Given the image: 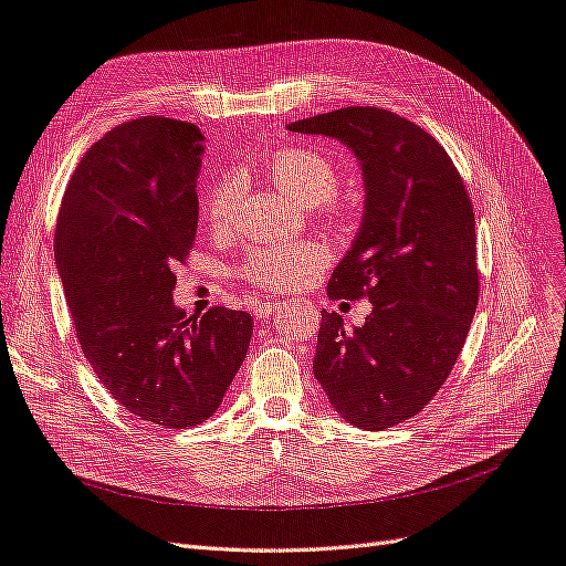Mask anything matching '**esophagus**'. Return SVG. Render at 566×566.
I'll return each mask as SVG.
<instances>
[{
  "instance_id": "34e87169",
  "label": "esophagus",
  "mask_w": 566,
  "mask_h": 566,
  "mask_svg": "<svg viewBox=\"0 0 566 566\" xmlns=\"http://www.w3.org/2000/svg\"><path fill=\"white\" fill-rule=\"evenodd\" d=\"M279 310H285V302H264V304H260V310H256V316L260 318H269V314H273V312H279Z\"/></svg>"
}]
</instances>
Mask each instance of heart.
Masks as SVG:
<instances>
[{
    "instance_id": "b5f03b06",
    "label": "heart",
    "mask_w": 566,
    "mask_h": 566,
    "mask_svg": "<svg viewBox=\"0 0 566 566\" xmlns=\"http://www.w3.org/2000/svg\"><path fill=\"white\" fill-rule=\"evenodd\" d=\"M266 172L287 196L302 205H321L339 188L337 165L314 148H279L266 160ZM243 196L238 177H221L205 196L202 212L212 231H229ZM328 262V252L312 241L254 248L241 266L243 279L269 290L304 285Z\"/></svg>"
}]
</instances>
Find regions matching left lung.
<instances>
[{"mask_svg":"<svg viewBox=\"0 0 566 566\" xmlns=\"http://www.w3.org/2000/svg\"><path fill=\"white\" fill-rule=\"evenodd\" d=\"M335 136L366 181L352 250L331 300L373 302L361 328L321 314L314 375L337 413L368 432L418 416L451 375L479 300L472 200L443 146L410 119L349 106L287 125Z\"/></svg>","mask_w":566,"mask_h":566,"instance_id":"left-lung-1","label":"left lung"}]
</instances>
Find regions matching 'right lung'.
<instances>
[{
	"label": "right lung",
	"instance_id": "1",
	"mask_svg": "<svg viewBox=\"0 0 566 566\" xmlns=\"http://www.w3.org/2000/svg\"><path fill=\"white\" fill-rule=\"evenodd\" d=\"M200 142L160 115L113 127L67 181L54 238L84 358L119 406L169 430L214 413L252 337L248 312L198 318L172 300L198 229Z\"/></svg>",
	"mask_w": 566,
	"mask_h": 566
}]
</instances>
